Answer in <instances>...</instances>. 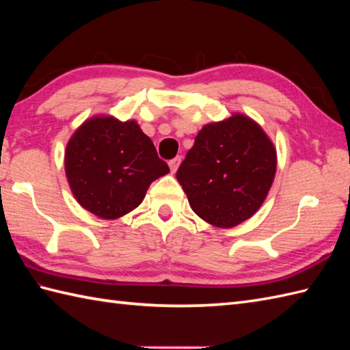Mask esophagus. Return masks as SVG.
<instances>
[{
    "label": "esophagus",
    "mask_w": 350,
    "mask_h": 350,
    "mask_svg": "<svg viewBox=\"0 0 350 350\" xmlns=\"http://www.w3.org/2000/svg\"><path fill=\"white\" fill-rule=\"evenodd\" d=\"M180 162H182V158H180V156H176L174 159H171V161L168 162L171 173H176L177 168H179V165H180Z\"/></svg>",
    "instance_id": "1"
}]
</instances>
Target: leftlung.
Listing matches in <instances>:
<instances>
[{
    "label": "left lung",
    "mask_w": 350,
    "mask_h": 350,
    "mask_svg": "<svg viewBox=\"0 0 350 350\" xmlns=\"http://www.w3.org/2000/svg\"><path fill=\"white\" fill-rule=\"evenodd\" d=\"M275 171L271 138L251 117L234 113L203 126L176 177L200 218L232 228L260 209Z\"/></svg>",
    "instance_id": "1"
}]
</instances>
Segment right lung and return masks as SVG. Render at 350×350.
<instances>
[{
  "label": "right lung",
  "mask_w": 350,
  "mask_h": 350,
  "mask_svg": "<svg viewBox=\"0 0 350 350\" xmlns=\"http://www.w3.org/2000/svg\"><path fill=\"white\" fill-rule=\"evenodd\" d=\"M77 202L102 219H117L143 202L150 183L170 173L135 120L94 116L79 126L64 152Z\"/></svg>",
  "instance_id": "obj_1"
}]
</instances>
